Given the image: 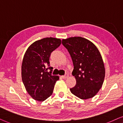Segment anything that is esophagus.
Returning <instances> with one entry per match:
<instances>
[{"label":"esophagus","instance_id":"34e87169","mask_svg":"<svg viewBox=\"0 0 123 123\" xmlns=\"http://www.w3.org/2000/svg\"><path fill=\"white\" fill-rule=\"evenodd\" d=\"M68 77V74H66L65 75H63V76H62V78L63 79H67Z\"/></svg>","mask_w":123,"mask_h":123}]
</instances>
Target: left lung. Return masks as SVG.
<instances>
[{"label":"left lung","instance_id":"left-lung-1","mask_svg":"<svg viewBox=\"0 0 123 123\" xmlns=\"http://www.w3.org/2000/svg\"><path fill=\"white\" fill-rule=\"evenodd\" d=\"M62 43L71 55L74 65L72 75L76 81L70 91L82 99L93 97L102 87L105 76L100 52L92 42L82 37L62 39Z\"/></svg>","mask_w":123,"mask_h":123}]
</instances>
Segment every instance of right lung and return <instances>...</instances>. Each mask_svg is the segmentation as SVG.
<instances>
[{"mask_svg": "<svg viewBox=\"0 0 123 123\" xmlns=\"http://www.w3.org/2000/svg\"><path fill=\"white\" fill-rule=\"evenodd\" d=\"M61 44L60 39L45 37L34 42L25 53L21 66L22 82L35 100L43 101L53 93L59 76L51 74L53 68L50 67L49 57Z\"/></svg>", "mask_w": 123, "mask_h": 123, "instance_id": "1", "label": "right lung"}]
</instances>
